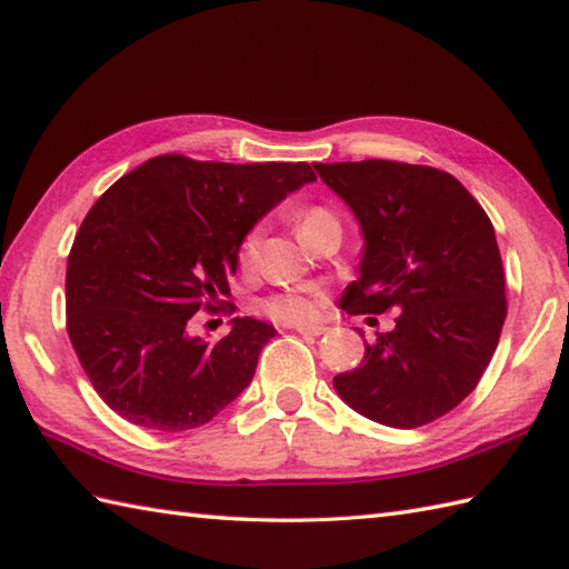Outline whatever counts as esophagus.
Returning <instances> with one entry per match:
<instances>
[{
  "label": "esophagus",
  "instance_id": "obj_1",
  "mask_svg": "<svg viewBox=\"0 0 569 569\" xmlns=\"http://www.w3.org/2000/svg\"><path fill=\"white\" fill-rule=\"evenodd\" d=\"M296 332L302 337H322L327 332V327L322 325H306V327H296Z\"/></svg>",
  "mask_w": 569,
  "mask_h": 569
}]
</instances>
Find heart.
I'll return each mask as SVG.
<instances>
[{
	"label": "heart",
	"instance_id": "b5f03b06",
	"mask_svg": "<svg viewBox=\"0 0 569 569\" xmlns=\"http://www.w3.org/2000/svg\"><path fill=\"white\" fill-rule=\"evenodd\" d=\"M327 220H335V216L329 213L327 208L322 206L302 208L296 216L298 234L302 237ZM257 257H259V232L252 230L247 232V237L240 244V267L252 269L257 263ZM322 306H325V298L320 293H315V290H273L269 296L257 298L254 310L263 317H269L273 322L300 325V322L312 320V317L322 310Z\"/></svg>",
	"mask_w": 569,
	"mask_h": 569
}]
</instances>
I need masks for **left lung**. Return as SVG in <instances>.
I'll use <instances>...</instances> for the list:
<instances>
[{
	"mask_svg": "<svg viewBox=\"0 0 569 569\" xmlns=\"http://www.w3.org/2000/svg\"><path fill=\"white\" fill-rule=\"evenodd\" d=\"M312 167L366 237L361 276L341 308L398 312L390 332L366 345L361 366L335 376V388L378 425H431L478 388L507 320L492 220L443 169L392 160Z\"/></svg>",
	"mask_w": 569,
	"mask_h": 569,
	"instance_id": "left-lung-1",
	"label": "left lung"
}]
</instances>
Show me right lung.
<instances>
[{
  "label": "right lung",
  "mask_w": 569,
  "mask_h": 569,
  "mask_svg": "<svg viewBox=\"0 0 569 569\" xmlns=\"http://www.w3.org/2000/svg\"><path fill=\"white\" fill-rule=\"evenodd\" d=\"M308 181V162L160 154L99 196L70 249L64 312L79 363L118 417L187 431L249 386L276 329L234 317L210 345L191 337V320L230 306L222 298L244 234Z\"/></svg>",
  "instance_id": "add662e5"
}]
</instances>
